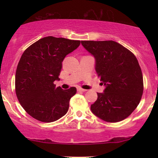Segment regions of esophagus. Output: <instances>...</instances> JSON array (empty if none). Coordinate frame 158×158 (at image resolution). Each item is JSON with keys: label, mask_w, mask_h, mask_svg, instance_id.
<instances>
[{"label": "esophagus", "mask_w": 158, "mask_h": 158, "mask_svg": "<svg viewBox=\"0 0 158 158\" xmlns=\"http://www.w3.org/2000/svg\"><path fill=\"white\" fill-rule=\"evenodd\" d=\"M77 90H78V91H86V90H87L85 89H83V88H82L81 87H78L77 88Z\"/></svg>", "instance_id": "34e87169"}]
</instances>
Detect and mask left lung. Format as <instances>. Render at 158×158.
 I'll return each instance as SVG.
<instances>
[{
    "label": "left lung",
    "mask_w": 158,
    "mask_h": 158,
    "mask_svg": "<svg viewBox=\"0 0 158 158\" xmlns=\"http://www.w3.org/2000/svg\"><path fill=\"white\" fill-rule=\"evenodd\" d=\"M96 59V70L106 85L90 109L107 122L125 119L139 105L143 94V76L135 55L114 41H82Z\"/></svg>",
    "instance_id": "obj_1"
}]
</instances>
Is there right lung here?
<instances>
[{"label": "right lung", "instance_id": "add662e5", "mask_svg": "<svg viewBox=\"0 0 158 158\" xmlns=\"http://www.w3.org/2000/svg\"><path fill=\"white\" fill-rule=\"evenodd\" d=\"M80 44L79 40L46 36L30 45L21 55L15 90L23 109L36 120L52 122L68 112L76 88L63 90L54 82L59 80L64 58Z\"/></svg>", "mask_w": 158, "mask_h": 158}]
</instances>
